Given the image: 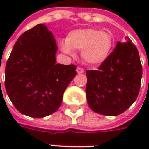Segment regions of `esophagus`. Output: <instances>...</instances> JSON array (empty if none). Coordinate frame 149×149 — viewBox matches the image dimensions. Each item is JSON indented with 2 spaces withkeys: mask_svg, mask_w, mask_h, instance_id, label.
I'll return each mask as SVG.
<instances>
[{
  "mask_svg": "<svg viewBox=\"0 0 149 149\" xmlns=\"http://www.w3.org/2000/svg\"><path fill=\"white\" fill-rule=\"evenodd\" d=\"M77 73H79V74L83 73L84 72V68H81V67H77Z\"/></svg>",
  "mask_w": 149,
  "mask_h": 149,
  "instance_id": "obj_1",
  "label": "esophagus"
}]
</instances>
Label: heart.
<instances>
[{
    "mask_svg": "<svg viewBox=\"0 0 149 149\" xmlns=\"http://www.w3.org/2000/svg\"><path fill=\"white\" fill-rule=\"evenodd\" d=\"M112 35L95 28L78 29L69 32L66 40L60 43L62 51L73 56V50H81V57L90 65L102 64L112 52Z\"/></svg>",
    "mask_w": 149,
    "mask_h": 149,
    "instance_id": "obj_1",
    "label": "heart"
}]
</instances>
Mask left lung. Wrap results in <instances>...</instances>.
<instances>
[{
    "mask_svg": "<svg viewBox=\"0 0 149 149\" xmlns=\"http://www.w3.org/2000/svg\"><path fill=\"white\" fill-rule=\"evenodd\" d=\"M97 70H87L86 97L93 112L105 116L121 114L136 100L142 65L136 47L128 37Z\"/></svg>",
    "mask_w": 149,
    "mask_h": 149,
    "instance_id": "1",
    "label": "left lung"
}]
</instances>
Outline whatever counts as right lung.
<instances>
[{
    "mask_svg": "<svg viewBox=\"0 0 149 149\" xmlns=\"http://www.w3.org/2000/svg\"><path fill=\"white\" fill-rule=\"evenodd\" d=\"M52 33L39 24L21 34L5 66V89L15 108L40 118L61 106L63 94L76 77L77 66L56 63Z\"/></svg>",
    "mask_w": 149,
    "mask_h": 149,
    "instance_id": "add662e5",
    "label": "right lung"
}]
</instances>
